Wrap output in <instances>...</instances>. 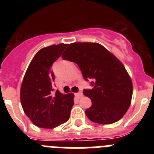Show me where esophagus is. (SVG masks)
I'll return each mask as SVG.
<instances>
[{"label": "esophagus", "mask_w": 154, "mask_h": 154, "mask_svg": "<svg viewBox=\"0 0 154 154\" xmlns=\"http://www.w3.org/2000/svg\"><path fill=\"white\" fill-rule=\"evenodd\" d=\"M75 95H76V96H77V97L79 98V99H80V98L82 97V96H83V94H82V92H77V93H76Z\"/></svg>", "instance_id": "1"}]
</instances>
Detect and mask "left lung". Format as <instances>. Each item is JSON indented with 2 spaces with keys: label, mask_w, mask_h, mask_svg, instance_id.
<instances>
[{
  "label": "left lung",
  "mask_w": 154,
  "mask_h": 154,
  "mask_svg": "<svg viewBox=\"0 0 154 154\" xmlns=\"http://www.w3.org/2000/svg\"><path fill=\"white\" fill-rule=\"evenodd\" d=\"M75 62L83 78L94 79L92 89L83 94L92 100L85 110L94 123L107 125L116 123L127 112L133 96V83L123 63L113 54L98 43L75 42L69 45L62 55Z\"/></svg>",
  "instance_id": "8db88e82"
}]
</instances>
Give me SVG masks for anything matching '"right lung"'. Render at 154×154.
Listing matches in <instances>:
<instances>
[{
  "instance_id": "add662e5",
  "label": "right lung",
  "mask_w": 154,
  "mask_h": 154,
  "mask_svg": "<svg viewBox=\"0 0 154 154\" xmlns=\"http://www.w3.org/2000/svg\"><path fill=\"white\" fill-rule=\"evenodd\" d=\"M67 44L52 45L35 54L28 65L21 86V103L24 113L35 126L52 129L69 120L74 105L72 93L53 92L55 75L51 67Z\"/></svg>"
}]
</instances>
